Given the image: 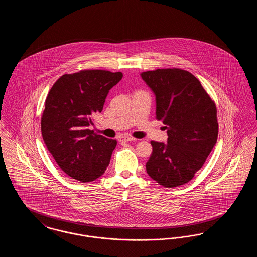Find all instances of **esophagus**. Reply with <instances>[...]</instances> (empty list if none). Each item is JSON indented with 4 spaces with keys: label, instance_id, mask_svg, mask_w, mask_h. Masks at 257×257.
<instances>
[{
    "label": "esophagus",
    "instance_id": "1",
    "mask_svg": "<svg viewBox=\"0 0 257 257\" xmlns=\"http://www.w3.org/2000/svg\"><path fill=\"white\" fill-rule=\"evenodd\" d=\"M134 137H131V136H128V135H125V136H121L119 138V141L120 142H131V141H135Z\"/></svg>",
    "mask_w": 257,
    "mask_h": 257
}]
</instances>
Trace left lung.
Listing matches in <instances>:
<instances>
[{"instance_id": "8db88e82", "label": "left lung", "mask_w": 257, "mask_h": 257, "mask_svg": "<svg viewBox=\"0 0 257 257\" xmlns=\"http://www.w3.org/2000/svg\"><path fill=\"white\" fill-rule=\"evenodd\" d=\"M156 96V119L166 125L168 144L151 141L147 174L166 188L191 181L217 143L215 102L189 71L165 68L141 74Z\"/></svg>"}]
</instances>
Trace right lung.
Segmentation results:
<instances>
[{
  "instance_id": "obj_1",
  "label": "right lung",
  "mask_w": 257,
  "mask_h": 257,
  "mask_svg": "<svg viewBox=\"0 0 257 257\" xmlns=\"http://www.w3.org/2000/svg\"><path fill=\"white\" fill-rule=\"evenodd\" d=\"M121 72L87 69L64 74L50 89L41 117V133L62 171L83 183L100 177L110 164L116 140L88 127L101 112Z\"/></svg>"
}]
</instances>
